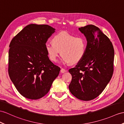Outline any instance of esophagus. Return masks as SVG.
Segmentation results:
<instances>
[{"mask_svg":"<svg viewBox=\"0 0 124 124\" xmlns=\"http://www.w3.org/2000/svg\"><path fill=\"white\" fill-rule=\"evenodd\" d=\"M66 71V70L64 68H62L61 70H60V72H61L62 73H64V72H65Z\"/></svg>","mask_w":124,"mask_h":124,"instance_id":"34e87169","label":"esophagus"}]
</instances>
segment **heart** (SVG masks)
<instances>
[{
	"label": "heart",
	"instance_id": "obj_1",
	"mask_svg": "<svg viewBox=\"0 0 124 124\" xmlns=\"http://www.w3.org/2000/svg\"><path fill=\"white\" fill-rule=\"evenodd\" d=\"M52 41V44L45 45V49L49 58L54 62L57 61L60 54L62 62L76 64L86 54L87 41L83 36L76 37L67 32L62 31L54 36Z\"/></svg>",
	"mask_w": 124,
	"mask_h": 124
}]
</instances>
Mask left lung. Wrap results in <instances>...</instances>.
<instances>
[{
    "label": "left lung",
    "instance_id": "8db88e82",
    "mask_svg": "<svg viewBox=\"0 0 124 124\" xmlns=\"http://www.w3.org/2000/svg\"><path fill=\"white\" fill-rule=\"evenodd\" d=\"M79 30L87 39V50L76 67L69 70L72 76L69 89L77 98L88 101L98 97L111 79L114 49L109 39L97 27L89 25Z\"/></svg>",
    "mask_w": 124,
    "mask_h": 124
}]
</instances>
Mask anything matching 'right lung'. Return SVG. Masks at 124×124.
Here are the masks:
<instances>
[{
    "label": "right lung",
    "instance_id": "obj_1",
    "mask_svg": "<svg viewBox=\"0 0 124 124\" xmlns=\"http://www.w3.org/2000/svg\"><path fill=\"white\" fill-rule=\"evenodd\" d=\"M55 29L30 24L9 45L8 73L17 90L25 98L38 99L49 91L60 68L50 61L45 45Z\"/></svg>",
    "mask_w": 124,
    "mask_h": 124
}]
</instances>
